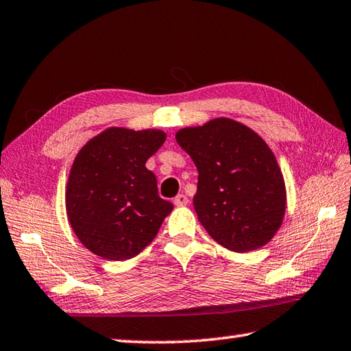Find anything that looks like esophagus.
Returning <instances> with one entry per match:
<instances>
[{
	"instance_id": "esophagus-1",
	"label": "esophagus",
	"mask_w": 351,
	"mask_h": 351,
	"mask_svg": "<svg viewBox=\"0 0 351 351\" xmlns=\"http://www.w3.org/2000/svg\"><path fill=\"white\" fill-rule=\"evenodd\" d=\"M173 204L176 205V207H184V205L189 204V197L185 195H178L175 199H173Z\"/></svg>"
}]
</instances>
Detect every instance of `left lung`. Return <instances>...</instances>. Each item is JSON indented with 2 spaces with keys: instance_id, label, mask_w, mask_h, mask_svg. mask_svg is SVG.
I'll list each match as a JSON object with an SVG mask.
<instances>
[{
  "instance_id": "left-lung-1",
  "label": "left lung",
  "mask_w": 351,
  "mask_h": 351,
  "mask_svg": "<svg viewBox=\"0 0 351 351\" xmlns=\"http://www.w3.org/2000/svg\"><path fill=\"white\" fill-rule=\"evenodd\" d=\"M176 141L197 169L193 205L208 234L234 252L269 242L283 222L286 187L262 136L221 117L204 126L180 129Z\"/></svg>"
}]
</instances>
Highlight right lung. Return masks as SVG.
I'll return each mask as SVG.
<instances>
[{
	"mask_svg": "<svg viewBox=\"0 0 351 351\" xmlns=\"http://www.w3.org/2000/svg\"><path fill=\"white\" fill-rule=\"evenodd\" d=\"M166 141L160 129L109 128L75 155L65 190L74 234L95 256L128 260L152 242L173 205L158 196L146 161Z\"/></svg>",
	"mask_w": 351,
	"mask_h": 351,
	"instance_id": "right-lung-1",
	"label": "right lung"
}]
</instances>
